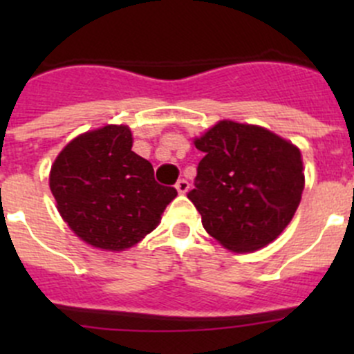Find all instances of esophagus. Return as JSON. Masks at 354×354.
Returning a JSON list of instances; mask_svg holds the SVG:
<instances>
[{
	"label": "esophagus",
	"mask_w": 354,
	"mask_h": 354,
	"mask_svg": "<svg viewBox=\"0 0 354 354\" xmlns=\"http://www.w3.org/2000/svg\"><path fill=\"white\" fill-rule=\"evenodd\" d=\"M174 187H176L178 194H187L188 188H190V185H188L187 180H183V178H181V180L176 181V185H174Z\"/></svg>",
	"instance_id": "esophagus-1"
}]
</instances>
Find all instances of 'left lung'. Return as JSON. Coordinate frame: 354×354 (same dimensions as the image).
<instances>
[{"instance_id":"left-lung-1","label":"left lung","mask_w":354,"mask_h":354,"mask_svg":"<svg viewBox=\"0 0 354 354\" xmlns=\"http://www.w3.org/2000/svg\"><path fill=\"white\" fill-rule=\"evenodd\" d=\"M195 147L203 157L188 198L207 233L233 252L276 240L305 187L298 149L266 128L226 120L197 138Z\"/></svg>"}]
</instances>
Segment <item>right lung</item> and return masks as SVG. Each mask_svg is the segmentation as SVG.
I'll list each match as a JSON object with an SVG mask.
<instances>
[{
	"label": "right lung",
	"mask_w": 354,
	"mask_h": 354,
	"mask_svg": "<svg viewBox=\"0 0 354 354\" xmlns=\"http://www.w3.org/2000/svg\"><path fill=\"white\" fill-rule=\"evenodd\" d=\"M128 127L108 124L71 140L56 157L49 187L77 236L104 250L130 248L151 233L176 188L131 151Z\"/></svg>",
	"instance_id": "right-lung-1"
}]
</instances>
